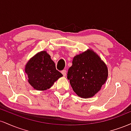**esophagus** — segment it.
I'll return each mask as SVG.
<instances>
[{
	"label": "esophagus",
	"mask_w": 131,
	"mask_h": 131,
	"mask_svg": "<svg viewBox=\"0 0 131 131\" xmlns=\"http://www.w3.org/2000/svg\"><path fill=\"white\" fill-rule=\"evenodd\" d=\"M61 73H62L63 76H66V75H67V71L66 70H62L61 71Z\"/></svg>",
	"instance_id": "esophagus-1"
}]
</instances>
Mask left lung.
<instances>
[{
	"mask_svg": "<svg viewBox=\"0 0 131 131\" xmlns=\"http://www.w3.org/2000/svg\"><path fill=\"white\" fill-rule=\"evenodd\" d=\"M72 63L67 78L73 91L81 98L94 97L107 80L106 64L92 49L74 56Z\"/></svg>",
	"mask_w": 131,
	"mask_h": 131,
	"instance_id": "8db88e82",
	"label": "left lung"
}]
</instances>
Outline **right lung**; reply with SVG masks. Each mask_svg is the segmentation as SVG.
I'll return each instance as SVG.
<instances>
[{"mask_svg": "<svg viewBox=\"0 0 131 131\" xmlns=\"http://www.w3.org/2000/svg\"><path fill=\"white\" fill-rule=\"evenodd\" d=\"M28 81L34 89L46 91L63 74L56 70L55 64L46 51H41L28 60L25 65Z\"/></svg>", "mask_w": 131, "mask_h": 131, "instance_id": "obj_1", "label": "right lung"}]
</instances>
